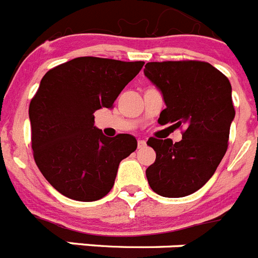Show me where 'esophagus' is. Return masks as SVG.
<instances>
[{
    "label": "esophagus",
    "mask_w": 258,
    "mask_h": 258,
    "mask_svg": "<svg viewBox=\"0 0 258 258\" xmlns=\"http://www.w3.org/2000/svg\"><path fill=\"white\" fill-rule=\"evenodd\" d=\"M145 146H146V141H143V140L138 141V149H143Z\"/></svg>",
    "instance_id": "1"
}]
</instances>
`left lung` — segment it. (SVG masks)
Masks as SVG:
<instances>
[{"label": "left lung", "mask_w": 258, "mask_h": 258, "mask_svg": "<svg viewBox=\"0 0 258 258\" xmlns=\"http://www.w3.org/2000/svg\"><path fill=\"white\" fill-rule=\"evenodd\" d=\"M145 75L160 89L166 104L159 124L184 126L179 142L150 138L156 160L146 177L161 197H187L208 182L227 151L235 116L231 84L202 60L150 61Z\"/></svg>", "instance_id": "1"}]
</instances>
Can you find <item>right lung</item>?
Here are the masks:
<instances>
[{
  "label": "right lung",
  "instance_id": "add662e5",
  "mask_svg": "<svg viewBox=\"0 0 258 258\" xmlns=\"http://www.w3.org/2000/svg\"><path fill=\"white\" fill-rule=\"evenodd\" d=\"M145 61L80 56L47 71L29 103L33 157L56 191L95 202L111 191L118 164L137 149L131 134L106 137L94 112L113 102Z\"/></svg>",
  "mask_w": 258,
  "mask_h": 258
}]
</instances>
